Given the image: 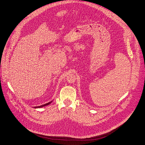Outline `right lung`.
I'll return each mask as SVG.
<instances>
[{
	"instance_id": "add662e5",
	"label": "right lung",
	"mask_w": 145,
	"mask_h": 145,
	"mask_svg": "<svg viewBox=\"0 0 145 145\" xmlns=\"http://www.w3.org/2000/svg\"><path fill=\"white\" fill-rule=\"evenodd\" d=\"M52 102V101H50V102H49V103H46V104H45V105H41V106H35V107H34V108H43V107L46 106H47V105H50V104H51Z\"/></svg>"
}]
</instances>
